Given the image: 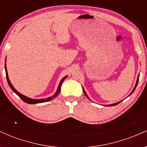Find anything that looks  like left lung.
<instances>
[{
  "instance_id": "1",
  "label": "left lung",
  "mask_w": 147,
  "mask_h": 147,
  "mask_svg": "<svg viewBox=\"0 0 147 147\" xmlns=\"http://www.w3.org/2000/svg\"><path fill=\"white\" fill-rule=\"evenodd\" d=\"M139 75H138V79H137V82H136V86H135V87H134V88H133V90H132V92H131V93H132V92H133V91L135 90V89H136V88L137 87V85H138V80H139ZM83 91H84V94H85V95L87 97V98L88 99H89V97H88V96L87 95V94L86 93V92H85V90H84V89L83 88ZM121 102H117V103H115V104H109V105H105L106 106H115V105H117L118 104H119V103H120Z\"/></svg>"
}]
</instances>
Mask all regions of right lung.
Returning <instances> with one entry per match:
<instances>
[{"instance_id": "obj_1", "label": "right lung", "mask_w": 147, "mask_h": 147, "mask_svg": "<svg viewBox=\"0 0 147 147\" xmlns=\"http://www.w3.org/2000/svg\"><path fill=\"white\" fill-rule=\"evenodd\" d=\"M6 62V61H5ZM5 72H6V77H7V82H8V84H9V87L11 88V89L17 95L18 97L21 98L22 100L23 101V102H25V103H28V104H38V103H43V102H49V101L52 100V99H53L54 98H55V97H57V95H59V93L60 92V90H61V84L63 82L64 79H66V77H68V76H65V77H64L63 79H61V81L59 83V85L58 86V88H57V90L56 91V92H55V94H54L53 95L51 96V97H48V98H45V99H31V98H29V97H26V96L22 95V94L20 93V92H18L17 90H16V89L14 88V86H12V84H11V82H10L9 79V77H8V74H7V68H6V63L5 65Z\"/></svg>"}]
</instances>
